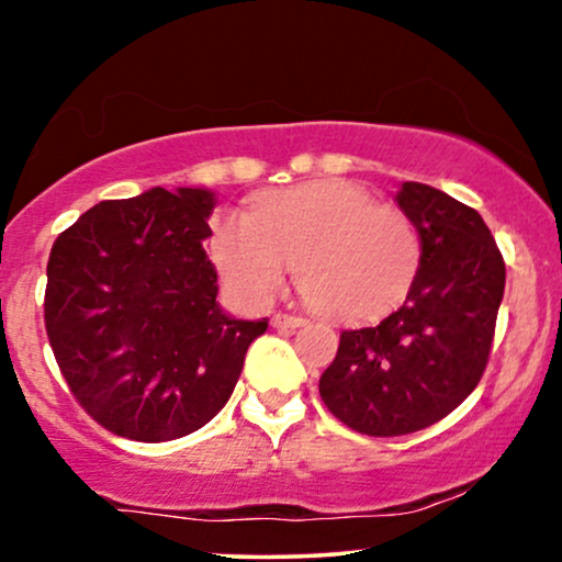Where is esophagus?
Segmentation results:
<instances>
[{"label":"esophagus","instance_id":"34e87169","mask_svg":"<svg viewBox=\"0 0 562 562\" xmlns=\"http://www.w3.org/2000/svg\"><path fill=\"white\" fill-rule=\"evenodd\" d=\"M303 324H305L303 316H290V314H274L272 316L274 329H297V326H303Z\"/></svg>","mask_w":562,"mask_h":562}]
</instances>
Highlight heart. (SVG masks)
Masks as SVG:
<instances>
[{"mask_svg":"<svg viewBox=\"0 0 562 562\" xmlns=\"http://www.w3.org/2000/svg\"><path fill=\"white\" fill-rule=\"evenodd\" d=\"M210 251L231 293L254 308L272 301L295 261L305 297L337 322L396 308L423 257L407 212L345 179L267 191L251 212H225Z\"/></svg>","mask_w":562,"mask_h":562,"instance_id":"obj_1","label":"heart"}]
</instances>
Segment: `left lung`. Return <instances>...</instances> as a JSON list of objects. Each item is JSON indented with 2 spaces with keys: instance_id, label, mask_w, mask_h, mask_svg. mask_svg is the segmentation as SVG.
<instances>
[{
  "instance_id": "obj_1",
  "label": "left lung",
  "mask_w": 562,
  "mask_h": 562,
  "mask_svg": "<svg viewBox=\"0 0 562 562\" xmlns=\"http://www.w3.org/2000/svg\"><path fill=\"white\" fill-rule=\"evenodd\" d=\"M423 257L407 301L379 326L345 329L318 394L337 420L392 438L443 420L485 373L506 265L477 210L404 181L396 194Z\"/></svg>"
}]
</instances>
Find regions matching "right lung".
<instances>
[{
	"mask_svg": "<svg viewBox=\"0 0 562 562\" xmlns=\"http://www.w3.org/2000/svg\"><path fill=\"white\" fill-rule=\"evenodd\" d=\"M212 210L207 189L155 187L95 204L52 248L48 342L80 407L116 436L162 443L207 425L267 331L215 301Z\"/></svg>",
	"mask_w": 562,
	"mask_h": 562,
	"instance_id": "1",
	"label": "right lung"
}]
</instances>
